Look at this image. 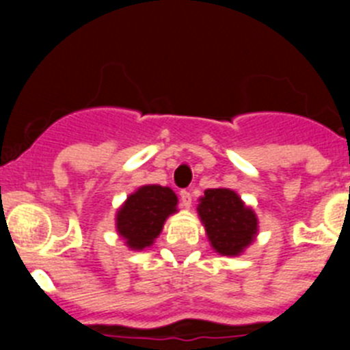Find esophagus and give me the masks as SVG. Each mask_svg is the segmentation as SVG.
Wrapping results in <instances>:
<instances>
[{"label": "esophagus", "instance_id": "obj_1", "mask_svg": "<svg viewBox=\"0 0 350 350\" xmlns=\"http://www.w3.org/2000/svg\"><path fill=\"white\" fill-rule=\"evenodd\" d=\"M191 203H193V196H191L189 191H180V205L184 208H189Z\"/></svg>", "mask_w": 350, "mask_h": 350}]
</instances>
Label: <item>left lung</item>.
<instances>
[{"label":"left lung","instance_id":"8db88e82","mask_svg":"<svg viewBox=\"0 0 350 350\" xmlns=\"http://www.w3.org/2000/svg\"><path fill=\"white\" fill-rule=\"evenodd\" d=\"M198 202L200 221L217 254L234 258L254 242L259 231L258 215L233 189H206Z\"/></svg>","mask_w":350,"mask_h":350}]
</instances>
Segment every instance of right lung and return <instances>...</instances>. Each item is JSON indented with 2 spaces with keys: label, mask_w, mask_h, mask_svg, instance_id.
Wrapping results in <instances>:
<instances>
[{
  "label": "right lung",
  "mask_w": 350,
  "mask_h": 350,
  "mask_svg": "<svg viewBox=\"0 0 350 350\" xmlns=\"http://www.w3.org/2000/svg\"><path fill=\"white\" fill-rule=\"evenodd\" d=\"M177 194L170 187L157 184L142 185L117 210V234L131 250H144L154 245L166 219L177 212Z\"/></svg>",
  "instance_id": "right-lung-1"
}]
</instances>
